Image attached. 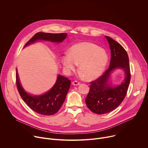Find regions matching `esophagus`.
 <instances>
[{
    "instance_id": "obj_1",
    "label": "esophagus",
    "mask_w": 148,
    "mask_h": 148,
    "mask_svg": "<svg viewBox=\"0 0 148 148\" xmlns=\"http://www.w3.org/2000/svg\"><path fill=\"white\" fill-rule=\"evenodd\" d=\"M72 84H73V86H78V85H79V84H80V82L77 81H73Z\"/></svg>"
}]
</instances>
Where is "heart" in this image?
<instances>
[{"label": "heart", "mask_w": 148, "mask_h": 148, "mask_svg": "<svg viewBox=\"0 0 148 148\" xmlns=\"http://www.w3.org/2000/svg\"><path fill=\"white\" fill-rule=\"evenodd\" d=\"M65 71L70 73L79 64L78 70L87 80L98 77L106 67L108 56L103 49L91 42L82 41L73 46L61 60Z\"/></svg>", "instance_id": "heart-1"}]
</instances>
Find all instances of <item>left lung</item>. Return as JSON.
Returning <instances> with one entry per match:
<instances>
[{
	"label": "left lung",
	"mask_w": 148,
	"mask_h": 148,
	"mask_svg": "<svg viewBox=\"0 0 148 148\" xmlns=\"http://www.w3.org/2000/svg\"><path fill=\"white\" fill-rule=\"evenodd\" d=\"M110 45L111 60L109 68L95 80L90 82V88L86 102L91 111L97 114H104L115 108L123 101L127 94L131 81L130 66L127 52L112 38L105 36ZM118 68H122L126 76L120 86L112 88L107 84L110 72Z\"/></svg>",
	"instance_id": "left-lung-1"
}]
</instances>
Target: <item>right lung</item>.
Returning a JSON list of instances; mask_svg holds the SVG:
<instances>
[{
  "label": "right lung",
  "mask_w": 148,
  "mask_h": 148,
  "mask_svg": "<svg viewBox=\"0 0 148 148\" xmlns=\"http://www.w3.org/2000/svg\"><path fill=\"white\" fill-rule=\"evenodd\" d=\"M67 37V33H48L38 32L25 45V47L38 40H45L53 42H62ZM17 90L20 97L33 111L43 115H52L57 113L64 102L71 81L67 78L58 75L53 87L46 94L40 96H32L21 86L18 74L16 73Z\"/></svg>",
  "instance_id": "add662e5"
}]
</instances>
